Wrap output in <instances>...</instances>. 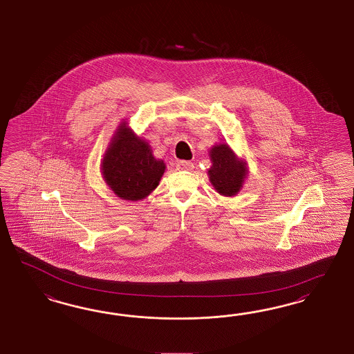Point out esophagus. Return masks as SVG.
<instances>
[{"label":"esophagus","instance_id":"34e87169","mask_svg":"<svg viewBox=\"0 0 354 354\" xmlns=\"http://www.w3.org/2000/svg\"><path fill=\"white\" fill-rule=\"evenodd\" d=\"M193 167H194L193 163L189 162V161H178L176 162V169L178 170H188V171H191Z\"/></svg>","mask_w":354,"mask_h":354}]
</instances>
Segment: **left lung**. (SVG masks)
Masks as SVG:
<instances>
[{"label":"left lung","instance_id":"8db88e82","mask_svg":"<svg viewBox=\"0 0 354 354\" xmlns=\"http://www.w3.org/2000/svg\"><path fill=\"white\" fill-rule=\"evenodd\" d=\"M212 166L209 170L210 182L223 196L239 193L246 178L245 163L239 162L227 144L215 145L210 151Z\"/></svg>","mask_w":354,"mask_h":354}]
</instances>
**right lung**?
I'll list each match as a JSON object with an SVG mask.
<instances>
[{
  "instance_id": "right-lung-1",
  "label": "right lung",
  "mask_w": 354,
  "mask_h": 354,
  "mask_svg": "<svg viewBox=\"0 0 354 354\" xmlns=\"http://www.w3.org/2000/svg\"><path fill=\"white\" fill-rule=\"evenodd\" d=\"M102 171L105 182L124 200L138 201L158 185L165 163L153 157L149 144L121 124L105 153Z\"/></svg>"
}]
</instances>
